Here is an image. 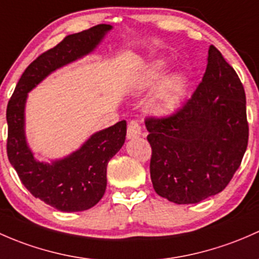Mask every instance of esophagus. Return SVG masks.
I'll return each mask as SVG.
<instances>
[{
    "mask_svg": "<svg viewBox=\"0 0 259 259\" xmlns=\"http://www.w3.org/2000/svg\"><path fill=\"white\" fill-rule=\"evenodd\" d=\"M141 126L138 124L137 121H131L127 126V138L128 140H133L142 136V131H141Z\"/></svg>",
    "mask_w": 259,
    "mask_h": 259,
    "instance_id": "obj_1",
    "label": "esophagus"
}]
</instances>
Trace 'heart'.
<instances>
[{"instance_id": "b5f03b06", "label": "heart", "mask_w": 259, "mask_h": 259, "mask_svg": "<svg viewBox=\"0 0 259 259\" xmlns=\"http://www.w3.org/2000/svg\"><path fill=\"white\" fill-rule=\"evenodd\" d=\"M164 71V63L161 61L152 63L142 73L138 87L142 90L153 86ZM185 93V79L181 74H172L164 78L154 90L148 100V108L156 114H166L180 105Z\"/></svg>"}]
</instances>
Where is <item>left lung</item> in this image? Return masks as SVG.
I'll return each instance as SVG.
<instances>
[{
  "mask_svg": "<svg viewBox=\"0 0 259 259\" xmlns=\"http://www.w3.org/2000/svg\"><path fill=\"white\" fill-rule=\"evenodd\" d=\"M152 185L177 204L198 203L227 187L248 145L246 93L214 46L192 97L170 116L146 119Z\"/></svg>",
  "mask_w": 259,
  "mask_h": 259,
  "instance_id": "obj_1",
  "label": "left lung"
}]
</instances>
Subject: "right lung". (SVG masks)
Returning <instances> with one entry per match:
<instances>
[{
  "label": "right lung",
  "mask_w": 259,
  "mask_h": 259,
  "mask_svg": "<svg viewBox=\"0 0 259 259\" xmlns=\"http://www.w3.org/2000/svg\"><path fill=\"white\" fill-rule=\"evenodd\" d=\"M110 25H97L66 36L26 68L7 105V156L32 196L62 212H81L100 202L107 186V164L123 146L126 121L92 136L70 156L51 163L34 158L25 135L28 92L53 71L83 57L98 46Z\"/></svg>",
  "instance_id": "add662e5"
}]
</instances>
